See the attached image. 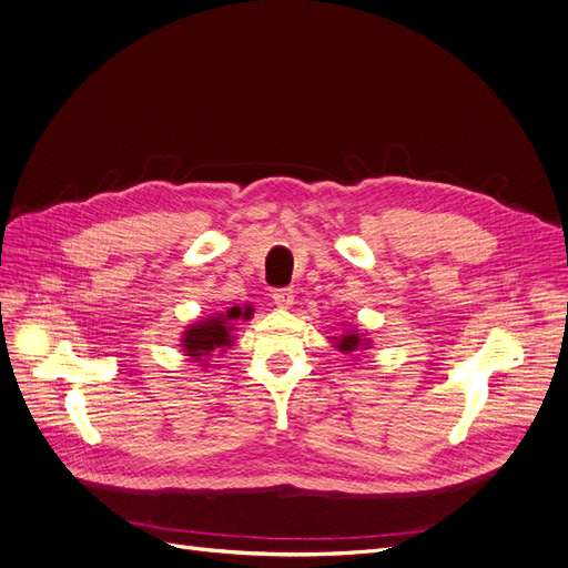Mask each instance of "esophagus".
<instances>
[{
  "instance_id": "esophagus-1",
  "label": "esophagus",
  "mask_w": 568,
  "mask_h": 568,
  "mask_svg": "<svg viewBox=\"0 0 568 568\" xmlns=\"http://www.w3.org/2000/svg\"><path fill=\"white\" fill-rule=\"evenodd\" d=\"M271 300H274V304H276L278 308H290V306L294 304V292L287 290V287L274 290V292H271Z\"/></svg>"
}]
</instances>
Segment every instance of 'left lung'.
<instances>
[{
	"label": "left lung",
	"mask_w": 568,
	"mask_h": 568,
	"mask_svg": "<svg viewBox=\"0 0 568 568\" xmlns=\"http://www.w3.org/2000/svg\"><path fill=\"white\" fill-rule=\"evenodd\" d=\"M332 338V345L343 353V355H353V353H362V351H368L372 348V341H368L362 332H357L355 327L351 332H343L341 336H329Z\"/></svg>",
	"instance_id": "obj_1"
}]
</instances>
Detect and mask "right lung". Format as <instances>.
Returning <instances> with one entry per match:
<instances>
[{"label": "right lung", "mask_w": 568, "mask_h": 568, "mask_svg": "<svg viewBox=\"0 0 568 568\" xmlns=\"http://www.w3.org/2000/svg\"><path fill=\"white\" fill-rule=\"evenodd\" d=\"M253 308L245 306L241 311L239 306L227 308L225 313H215L206 315L202 320H194L192 325L181 336V348L183 355L190 357L192 362H200V366H209V359L213 353L223 355L227 348H232L236 336V323L239 320H251Z\"/></svg>", "instance_id": "add662e5"}]
</instances>
